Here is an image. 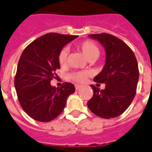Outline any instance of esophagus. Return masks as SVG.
Instances as JSON below:
<instances>
[{
    "mask_svg": "<svg viewBox=\"0 0 152 152\" xmlns=\"http://www.w3.org/2000/svg\"><path fill=\"white\" fill-rule=\"evenodd\" d=\"M80 88H81V85H79V84H76L75 85V89L76 90L80 89Z\"/></svg>",
    "mask_w": 152,
    "mask_h": 152,
    "instance_id": "esophagus-1",
    "label": "esophagus"
}]
</instances>
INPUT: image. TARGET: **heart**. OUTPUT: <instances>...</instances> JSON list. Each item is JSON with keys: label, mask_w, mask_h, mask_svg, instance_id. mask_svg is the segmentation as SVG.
<instances>
[{"label": "heart", "mask_w": 152, "mask_h": 152, "mask_svg": "<svg viewBox=\"0 0 152 152\" xmlns=\"http://www.w3.org/2000/svg\"><path fill=\"white\" fill-rule=\"evenodd\" d=\"M79 48L82 50L83 54L86 57L88 60L91 58H97L99 56V49L98 47L94 42L92 41H84L82 44L79 45ZM68 49H63L58 56V64L61 66H64L67 61V56H68ZM90 75L89 71H79V72H75L72 73L69 75V78L73 80L74 82L77 83H83L86 78Z\"/></svg>", "instance_id": "heart-1"}]
</instances>
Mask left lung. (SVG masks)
I'll return each mask as SVG.
<instances>
[{"mask_svg":"<svg viewBox=\"0 0 152 152\" xmlns=\"http://www.w3.org/2000/svg\"><path fill=\"white\" fill-rule=\"evenodd\" d=\"M88 37L103 46L106 61L94 78V82L105 83V88L100 90L91 85L94 96L88 107L100 118H116L126 111L136 95L139 78L137 58L126 43L112 34H89Z\"/></svg>","mask_w":152,"mask_h":152,"instance_id":"8db88e82","label":"left lung"}]
</instances>
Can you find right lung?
<instances>
[{
	"label": "right lung",
	"instance_id": "1",
	"mask_svg": "<svg viewBox=\"0 0 152 152\" xmlns=\"http://www.w3.org/2000/svg\"><path fill=\"white\" fill-rule=\"evenodd\" d=\"M76 38V35L49 33L30 43L22 53L15 88L23 110L36 121L46 122L57 118L67 98L75 92L70 83H64L58 88L51 86L50 81L54 72L60 69L59 52Z\"/></svg>",
	"mask_w": 152,
	"mask_h": 152
}]
</instances>
